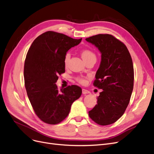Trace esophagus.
I'll return each mask as SVG.
<instances>
[{
	"mask_svg": "<svg viewBox=\"0 0 154 154\" xmlns=\"http://www.w3.org/2000/svg\"><path fill=\"white\" fill-rule=\"evenodd\" d=\"M82 93H83V94H90V92L88 91V90H85V89H83L82 90Z\"/></svg>",
	"mask_w": 154,
	"mask_h": 154,
	"instance_id": "esophagus-1",
	"label": "esophagus"
}]
</instances>
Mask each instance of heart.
<instances>
[{"mask_svg": "<svg viewBox=\"0 0 154 154\" xmlns=\"http://www.w3.org/2000/svg\"><path fill=\"white\" fill-rule=\"evenodd\" d=\"M80 55L82 59L84 60V62L86 63L87 61L91 60V59H96V56L95 54L92 52L90 50H88V49H83V50L81 51L80 52ZM71 58V54L69 53H67L64 58V65L66 67L67 66H68L69 60ZM78 81L81 83H84L85 80L83 79L82 78H78Z\"/></svg>", "mask_w": 154, "mask_h": 154, "instance_id": "b5f03b06", "label": "heart"}]
</instances>
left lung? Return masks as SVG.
I'll return each instance as SVG.
<instances>
[{
    "mask_svg": "<svg viewBox=\"0 0 154 154\" xmlns=\"http://www.w3.org/2000/svg\"><path fill=\"white\" fill-rule=\"evenodd\" d=\"M85 40L101 53L94 85L103 90L88 115L96 123L109 125L123 115L130 102L134 83L132 59L126 46L111 35L99 34Z\"/></svg>",
    "mask_w": 154,
    "mask_h": 154,
    "instance_id": "8db88e82",
    "label": "left lung"
}]
</instances>
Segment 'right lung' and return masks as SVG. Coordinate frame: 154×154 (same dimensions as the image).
I'll return each instance as SVG.
<instances>
[{
	"mask_svg": "<svg viewBox=\"0 0 154 154\" xmlns=\"http://www.w3.org/2000/svg\"><path fill=\"white\" fill-rule=\"evenodd\" d=\"M82 38L47 32L38 36L28 51L24 66V85L35 114L45 123L57 125L68 116L82 90L71 85L59 90L58 75L65 72L64 58Z\"/></svg>",
	"mask_w": 154,
	"mask_h": 154,
	"instance_id": "1",
	"label": "right lung"
}]
</instances>
